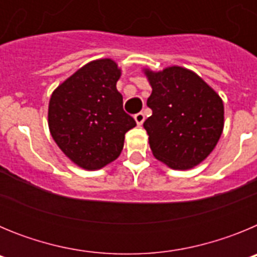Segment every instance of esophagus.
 <instances>
[{"mask_svg":"<svg viewBox=\"0 0 257 257\" xmlns=\"http://www.w3.org/2000/svg\"><path fill=\"white\" fill-rule=\"evenodd\" d=\"M134 118H135V121H136V123L139 124H143V122H144V119H145V114L143 112H140V113H136L135 115H134Z\"/></svg>","mask_w":257,"mask_h":257,"instance_id":"obj_1","label":"esophagus"}]
</instances>
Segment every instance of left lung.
<instances>
[{
  "instance_id": "obj_1",
  "label": "left lung",
  "mask_w": 257,
  "mask_h": 257,
  "mask_svg": "<svg viewBox=\"0 0 257 257\" xmlns=\"http://www.w3.org/2000/svg\"><path fill=\"white\" fill-rule=\"evenodd\" d=\"M152 85L144 122L154 157L171 169H192L216 147L224 127V105L207 83L181 67L145 70Z\"/></svg>"
}]
</instances>
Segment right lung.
I'll list each match as a JSON object with an SVG mask.
<instances>
[{
	"label": "right lung",
	"mask_w": 257,
	"mask_h": 257,
	"mask_svg": "<svg viewBox=\"0 0 257 257\" xmlns=\"http://www.w3.org/2000/svg\"><path fill=\"white\" fill-rule=\"evenodd\" d=\"M121 70L110 59L86 64L52 92L49 128L63 153L86 170L114 161L136 122L123 110L115 83Z\"/></svg>",
	"instance_id": "1"
}]
</instances>
